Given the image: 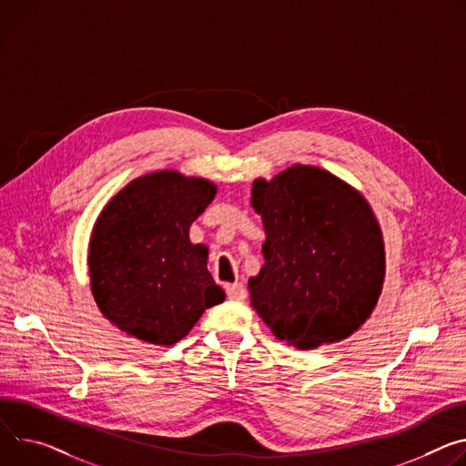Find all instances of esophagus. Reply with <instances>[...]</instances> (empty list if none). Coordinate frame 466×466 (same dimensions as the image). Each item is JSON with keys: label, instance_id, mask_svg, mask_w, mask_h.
<instances>
[{"label": "esophagus", "instance_id": "obj_1", "mask_svg": "<svg viewBox=\"0 0 466 466\" xmlns=\"http://www.w3.org/2000/svg\"><path fill=\"white\" fill-rule=\"evenodd\" d=\"M227 298L232 301H243L247 298V289L241 282H234L227 286Z\"/></svg>", "mask_w": 466, "mask_h": 466}]
</instances>
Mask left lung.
<instances>
[{
    "instance_id": "1",
    "label": "left lung",
    "mask_w": 466,
    "mask_h": 466,
    "mask_svg": "<svg viewBox=\"0 0 466 466\" xmlns=\"http://www.w3.org/2000/svg\"><path fill=\"white\" fill-rule=\"evenodd\" d=\"M262 216L260 273L250 305L279 340L316 350L351 336L371 314L385 280V245L366 198L312 165L252 182Z\"/></svg>"
}]
</instances>
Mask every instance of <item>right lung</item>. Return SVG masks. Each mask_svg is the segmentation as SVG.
<instances>
[{
    "mask_svg": "<svg viewBox=\"0 0 466 466\" xmlns=\"http://www.w3.org/2000/svg\"><path fill=\"white\" fill-rule=\"evenodd\" d=\"M216 193L209 180L157 171L106 204L91 236L89 275L98 309L120 330L173 346L225 301L206 268V245L189 241L191 223Z\"/></svg>",
    "mask_w": 466,
    "mask_h": 466,
    "instance_id": "add662e5",
    "label": "right lung"
}]
</instances>
